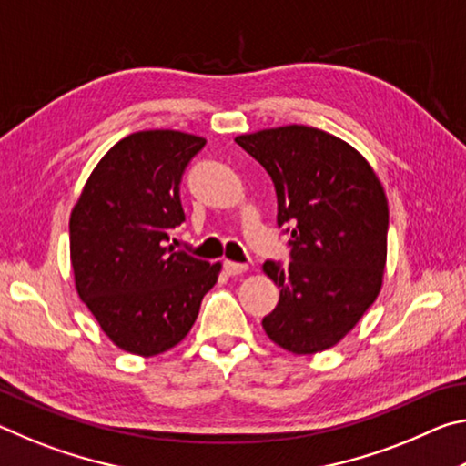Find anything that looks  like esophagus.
<instances>
[{
	"label": "esophagus",
	"mask_w": 466,
	"mask_h": 466,
	"mask_svg": "<svg viewBox=\"0 0 466 466\" xmlns=\"http://www.w3.org/2000/svg\"><path fill=\"white\" fill-rule=\"evenodd\" d=\"M224 269L228 275H242L248 271V265L242 263H234V261H224Z\"/></svg>",
	"instance_id": "esophagus-1"
}]
</instances>
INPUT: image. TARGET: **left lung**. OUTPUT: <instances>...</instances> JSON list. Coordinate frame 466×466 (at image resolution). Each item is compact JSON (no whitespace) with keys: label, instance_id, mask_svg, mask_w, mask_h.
I'll return each mask as SVG.
<instances>
[{"label":"left lung","instance_id":"left-lung-1","mask_svg":"<svg viewBox=\"0 0 466 466\" xmlns=\"http://www.w3.org/2000/svg\"><path fill=\"white\" fill-rule=\"evenodd\" d=\"M278 193V226H291V263L263 265L279 302L263 319L267 337L296 356L337 345L382 289L389 201L364 156L306 125L236 137Z\"/></svg>","mask_w":466,"mask_h":466}]
</instances>
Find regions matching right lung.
<instances>
[{
    "mask_svg": "<svg viewBox=\"0 0 466 466\" xmlns=\"http://www.w3.org/2000/svg\"><path fill=\"white\" fill-rule=\"evenodd\" d=\"M205 139L136 131L108 149L69 216L77 296L119 350L154 358L188 335L222 263L167 247L185 222L178 185Z\"/></svg>",
    "mask_w": 466,
    "mask_h": 466,
    "instance_id": "obj_1",
    "label": "right lung"
}]
</instances>
